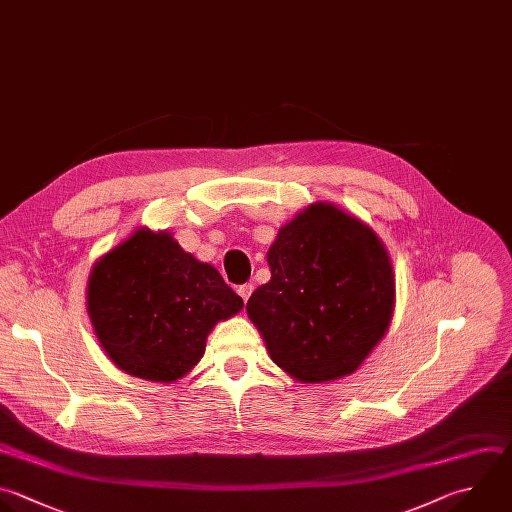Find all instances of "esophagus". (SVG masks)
Here are the masks:
<instances>
[{"label":"esophagus","mask_w":512,"mask_h":512,"mask_svg":"<svg viewBox=\"0 0 512 512\" xmlns=\"http://www.w3.org/2000/svg\"><path fill=\"white\" fill-rule=\"evenodd\" d=\"M252 284H242V286H238V294L242 296V300L244 302H248V298H250V294H252Z\"/></svg>","instance_id":"obj_1"}]
</instances>
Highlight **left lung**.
Here are the masks:
<instances>
[{"instance_id":"obj_1","label":"left lung","mask_w":512,"mask_h":512,"mask_svg":"<svg viewBox=\"0 0 512 512\" xmlns=\"http://www.w3.org/2000/svg\"><path fill=\"white\" fill-rule=\"evenodd\" d=\"M272 278L246 310L272 360L300 382L354 372L384 336L394 274L376 234L330 204L286 224L268 250Z\"/></svg>"}]
</instances>
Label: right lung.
Wrapping results in <instances>:
<instances>
[{"instance_id": "add662e5", "label": "right lung", "mask_w": 512, "mask_h": 512, "mask_svg": "<svg viewBox=\"0 0 512 512\" xmlns=\"http://www.w3.org/2000/svg\"><path fill=\"white\" fill-rule=\"evenodd\" d=\"M242 306L216 268L146 228L96 262L88 282V312L106 354L154 382L190 372L216 322Z\"/></svg>"}]
</instances>
